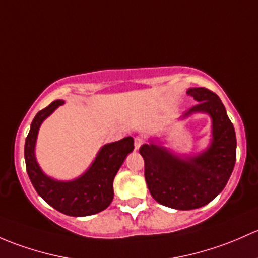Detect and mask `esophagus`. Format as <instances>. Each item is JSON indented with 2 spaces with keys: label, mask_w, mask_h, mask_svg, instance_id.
<instances>
[{
  "label": "esophagus",
  "mask_w": 258,
  "mask_h": 258,
  "mask_svg": "<svg viewBox=\"0 0 258 258\" xmlns=\"http://www.w3.org/2000/svg\"><path fill=\"white\" fill-rule=\"evenodd\" d=\"M144 144V138L143 137H137L134 140V147H135V150H139L140 147Z\"/></svg>",
  "instance_id": "obj_1"
}]
</instances>
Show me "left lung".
Masks as SVG:
<instances>
[{"mask_svg":"<svg viewBox=\"0 0 258 258\" xmlns=\"http://www.w3.org/2000/svg\"><path fill=\"white\" fill-rule=\"evenodd\" d=\"M198 104L179 118L208 114L211 139L198 154H177L164 147L159 137L140 148L145 163V180L159 204L176 210H194L208 205L226 186L236 161V134L221 99L206 88H188Z\"/></svg>","mask_w":258,"mask_h":258,"instance_id":"left-lung-1","label":"left lung"}]
</instances>
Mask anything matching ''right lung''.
Listing matches in <instances>:
<instances>
[{
	"instance_id": "right-lung-1",
	"label": "right lung",
	"mask_w": 258,
	"mask_h": 258,
	"mask_svg": "<svg viewBox=\"0 0 258 258\" xmlns=\"http://www.w3.org/2000/svg\"><path fill=\"white\" fill-rule=\"evenodd\" d=\"M63 104L64 100H54L32 120L25 144L26 169L37 194L48 205L68 216H89L105 210L113 201L114 177L134 149V140L126 137L103 145L89 168L76 179L57 180L48 176L37 161V137L42 123Z\"/></svg>"
}]
</instances>
